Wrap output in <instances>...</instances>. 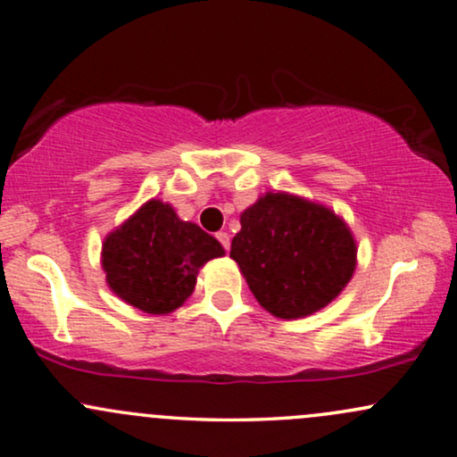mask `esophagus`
Returning a JSON list of instances; mask_svg holds the SVG:
<instances>
[{"label":"esophagus","instance_id":"34e87169","mask_svg":"<svg viewBox=\"0 0 457 457\" xmlns=\"http://www.w3.org/2000/svg\"><path fill=\"white\" fill-rule=\"evenodd\" d=\"M217 240H220L223 248L229 250V234H228V231H220V234H217Z\"/></svg>","mask_w":457,"mask_h":457}]
</instances>
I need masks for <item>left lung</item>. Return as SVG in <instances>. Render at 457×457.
Masks as SVG:
<instances>
[{
	"mask_svg": "<svg viewBox=\"0 0 457 457\" xmlns=\"http://www.w3.org/2000/svg\"><path fill=\"white\" fill-rule=\"evenodd\" d=\"M231 240L259 304L279 319H302L336 300L356 269V242L342 217L287 192H267L240 215Z\"/></svg>",
	"mask_w": 457,
	"mask_h": 457,
	"instance_id": "8db88e82",
	"label": "left lung"
}]
</instances>
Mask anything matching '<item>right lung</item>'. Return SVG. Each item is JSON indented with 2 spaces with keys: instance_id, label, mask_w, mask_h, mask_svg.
I'll return each mask as SVG.
<instances>
[{
  "instance_id": "obj_1",
  "label": "right lung",
  "mask_w": 457,
  "mask_h": 457,
  "mask_svg": "<svg viewBox=\"0 0 457 457\" xmlns=\"http://www.w3.org/2000/svg\"><path fill=\"white\" fill-rule=\"evenodd\" d=\"M223 254L213 236L153 198L105 237L101 265L118 298L143 312L170 314L195 292L198 269Z\"/></svg>"
}]
</instances>
